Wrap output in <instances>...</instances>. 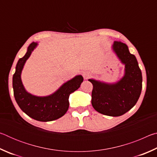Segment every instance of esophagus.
<instances>
[{
  "label": "esophagus",
  "instance_id": "obj_1",
  "mask_svg": "<svg viewBox=\"0 0 157 157\" xmlns=\"http://www.w3.org/2000/svg\"><path fill=\"white\" fill-rule=\"evenodd\" d=\"M82 75H83L84 79H86L91 77V72H89V71H85L83 73H82Z\"/></svg>",
  "mask_w": 157,
  "mask_h": 157
}]
</instances>
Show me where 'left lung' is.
Instances as JSON below:
<instances>
[{"mask_svg": "<svg viewBox=\"0 0 157 157\" xmlns=\"http://www.w3.org/2000/svg\"><path fill=\"white\" fill-rule=\"evenodd\" d=\"M112 50L124 65L123 78L115 83L89 79L94 88L91 104L98 112L106 116L123 115L136 105L142 89V73L137 59L125 44L114 41Z\"/></svg>", "mask_w": 157, "mask_h": 157, "instance_id": "left-lung-1", "label": "left lung"}]
</instances>
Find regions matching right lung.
Masks as SVG:
<instances>
[{"mask_svg": "<svg viewBox=\"0 0 157 157\" xmlns=\"http://www.w3.org/2000/svg\"><path fill=\"white\" fill-rule=\"evenodd\" d=\"M37 46V42L30 44L25 55L18 61L12 86L15 100L23 112L36 121L48 122L57 120L66 113L69 107V95L79 88L84 78L81 75H76L47 96H36L28 93L22 83L21 73L26 61Z\"/></svg>", "mask_w": 157, "mask_h": 157, "instance_id": "add662e5", "label": "right lung"}]
</instances>
